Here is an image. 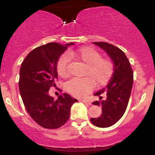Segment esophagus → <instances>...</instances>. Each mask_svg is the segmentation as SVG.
Instances as JSON below:
<instances>
[{
	"instance_id": "obj_1",
	"label": "esophagus",
	"mask_w": 155,
	"mask_h": 155,
	"mask_svg": "<svg viewBox=\"0 0 155 155\" xmlns=\"http://www.w3.org/2000/svg\"><path fill=\"white\" fill-rule=\"evenodd\" d=\"M80 101H81V102L84 103V104H87V105H91L92 104V103L90 102V101H87V100H81Z\"/></svg>"
}]
</instances>
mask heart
Listing matches in <instances>:
<instances>
[{"mask_svg":"<svg viewBox=\"0 0 155 155\" xmlns=\"http://www.w3.org/2000/svg\"><path fill=\"white\" fill-rule=\"evenodd\" d=\"M69 57L85 65L82 75L79 79H73L65 84V90L71 95L78 97H84L90 93L95 85L97 87L106 86L112 78L114 65L110 60L101 58V54L92 47H81L71 50L68 53ZM69 59L67 55L60 57L57 64V71L59 76L67 78L68 63Z\"/></svg>","mask_w":155,"mask_h":155,"instance_id":"b5f03b06","label":"heart"}]
</instances>
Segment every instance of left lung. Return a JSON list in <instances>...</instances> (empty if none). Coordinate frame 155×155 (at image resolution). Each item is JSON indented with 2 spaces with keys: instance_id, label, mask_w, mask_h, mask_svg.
Returning <instances> with one entry per match:
<instances>
[{
  "instance_id": "1",
  "label": "left lung",
  "mask_w": 155,
  "mask_h": 155,
  "mask_svg": "<svg viewBox=\"0 0 155 155\" xmlns=\"http://www.w3.org/2000/svg\"><path fill=\"white\" fill-rule=\"evenodd\" d=\"M93 44L106 51L114 65V74L108 84L94 94L99 96L101 101L92 104L102 107V114L90 119L97 127H108L118 122L126 111L133 84V70L125 54L118 47L106 42Z\"/></svg>"
}]
</instances>
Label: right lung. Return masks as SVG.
I'll return each instance as SVG.
<instances>
[{
    "mask_svg": "<svg viewBox=\"0 0 155 155\" xmlns=\"http://www.w3.org/2000/svg\"><path fill=\"white\" fill-rule=\"evenodd\" d=\"M69 43H49L33 49L21 65L19 88L23 104L31 118L44 128L56 129L64 125L70 117L71 106L76 101L67 93L56 101L49 95L58 78L57 64Z\"/></svg>",
    "mask_w": 155,
    "mask_h": 155,
    "instance_id": "obj_1",
    "label": "right lung"
}]
</instances>
